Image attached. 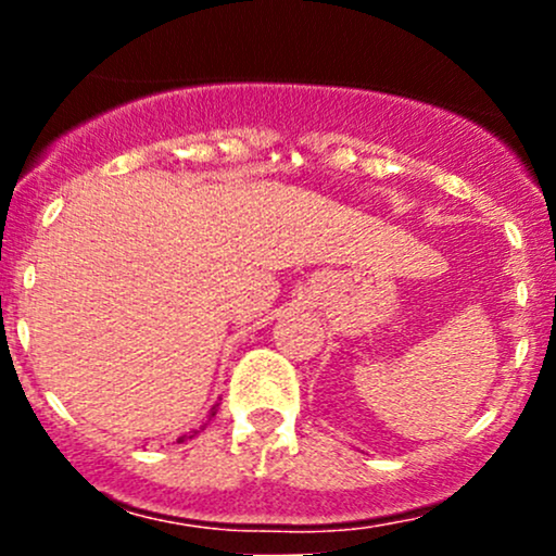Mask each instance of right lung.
<instances>
[{
  "label": "right lung",
  "instance_id": "obj_1",
  "mask_svg": "<svg viewBox=\"0 0 556 556\" xmlns=\"http://www.w3.org/2000/svg\"><path fill=\"white\" fill-rule=\"evenodd\" d=\"M214 410H216V407H212V416H214ZM185 439H193V437H180L177 442H185Z\"/></svg>",
  "mask_w": 556,
  "mask_h": 556
}]
</instances>
